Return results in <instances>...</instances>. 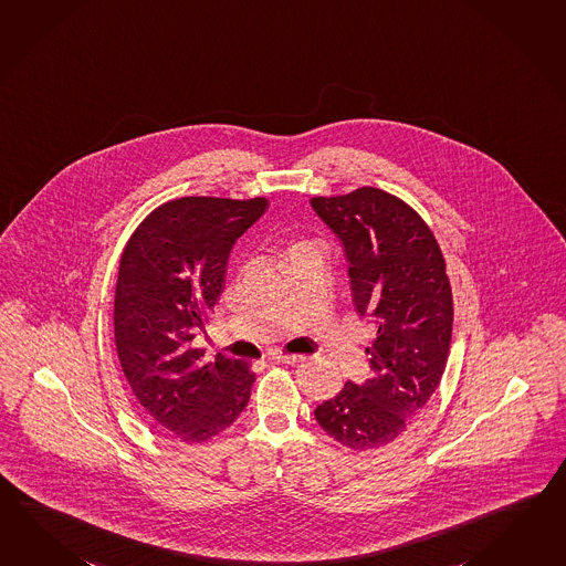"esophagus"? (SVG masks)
<instances>
[{
  "mask_svg": "<svg viewBox=\"0 0 566 566\" xmlns=\"http://www.w3.org/2000/svg\"><path fill=\"white\" fill-rule=\"evenodd\" d=\"M270 359H272V361H277V364L289 365H298L304 361V357H302V355H280V353H274Z\"/></svg>",
  "mask_w": 566,
  "mask_h": 566,
  "instance_id": "1",
  "label": "esophagus"
}]
</instances>
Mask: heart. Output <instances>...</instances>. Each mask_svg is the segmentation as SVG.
<instances>
[{
  "mask_svg": "<svg viewBox=\"0 0 566 566\" xmlns=\"http://www.w3.org/2000/svg\"><path fill=\"white\" fill-rule=\"evenodd\" d=\"M296 248H304V245H296Z\"/></svg>",
  "mask_w": 566,
  "mask_h": 566,
  "instance_id": "b5f03b06",
  "label": "heart"
}]
</instances>
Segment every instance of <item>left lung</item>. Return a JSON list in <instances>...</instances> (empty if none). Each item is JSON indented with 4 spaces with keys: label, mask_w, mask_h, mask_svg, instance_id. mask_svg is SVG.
I'll return each instance as SVG.
<instances>
[{
    "label": "left lung",
    "mask_w": 566,
    "mask_h": 566,
    "mask_svg": "<svg viewBox=\"0 0 566 566\" xmlns=\"http://www.w3.org/2000/svg\"><path fill=\"white\" fill-rule=\"evenodd\" d=\"M311 207L343 245L355 311L377 328L371 377L347 381L314 418L347 449H379L439 388L452 335L447 265L420 214L390 192L364 187Z\"/></svg>",
    "instance_id": "8db88e82"
}]
</instances>
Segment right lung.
<instances>
[{"label": "right lung", "mask_w": 566, "mask_h": 566, "mask_svg": "<svg viewBox=\"0 0 566 566\" xmlns=\"http://www.w3.org/2000/svg\"><path fill=\"white\" fill-rule=\"evenodd\" d=\"M265 209V199H176L146 217L122 255L114 308L119 364L142 410L182 442L219 434L250 402V365L223 355L205 361L192 340L223 289L235 241Z\"/></svg>", "instance_id": "obj_1"}]
</instances>
